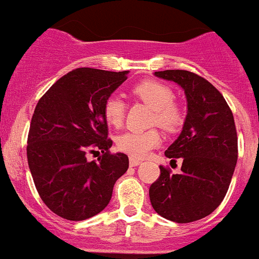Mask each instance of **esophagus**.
<instances>
[{"instance_id":"34e87169","label":"esophagus","mask_w":259,"mask_h":259,"mask_svg":"<svg viewBox=\"0 0 259 259\" xmlns=\"http://www.w3.org/2000/svg\"><path fill=\"white\" fill-rule=\"evenodd\" d=\"M129 163H130V165L132 166H137V165H139L140 163H142V160H140V159H137V158H130L129 159Z\"/></svg>"}]
</instances>
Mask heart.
<instances>
[{
  "mask_svg": "<svg viewBox=\"0 0 259 259\" xmlns=\"http://www.w3.org/2000/svg\"><path fill=\"white\" fill-rule=\"evenodd\" d=\"M132 94L153 109V124L159 125L166 132H174L183 124V110L174 101L176 94L173 89L166 83L156 80H144L132 89ZM103 114L109 125L114 127L121 126L125 119L124 101L115 95L109 96L103 105ZM160 133L153 127L145 132H126L119 135L116 146L133 158H145L160 144Z\"/></svg>",
  "mask_w": 259,
  "mask_h": 259,
  "instance_id": "b5f03b06",
  "label": "heart"
}]
</instances>
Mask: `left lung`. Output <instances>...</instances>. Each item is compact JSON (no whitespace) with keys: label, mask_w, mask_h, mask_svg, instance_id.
<instances>
[{"label":"left lung","mask_w":259,"mask_h":259,"mask_svg":"<svg viewBox=\"0 0 259 259\" xmlns=\"http://www.w3.org/2000/svg\"><path fill=\"white\" fill-rule=\"evenodd\" d=\"M155 76L184 89L188 114L179 138L165 151L171 161L182 158V171L159 166L149 197L159 215L190 223L209 215L228 192L238 159L234 117L223 95L204 77L187 70L156 71Z\"/></svg>","instance_id":"obj_1"}]
</instances>
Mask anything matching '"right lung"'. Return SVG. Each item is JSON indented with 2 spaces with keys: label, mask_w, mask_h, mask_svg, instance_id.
<instances>
[{
  "label": "right lung",
  "mask_w": 259,
  "mask_h": 259,
  "mask_svg": "<svg viewBox=\"0 0 259 259\" xmlns=\"http://www.w3.org/2000/svg\"><path fill=\"white\" fill-rule=\"evenodd\" d=\"M129 71L80 67L60 77L38 100L27 138V161L33 183L50 210L67 221H83L109 204L115 182L129 158L110 153L106 99ZM99 148L98 161L88 152Z\"/></svg>",
  "instance_id": "right-lung-1"
}]
</instances>
